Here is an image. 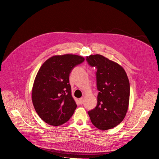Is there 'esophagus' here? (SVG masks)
<instances>
[{
  "mask_svg": "<svg viewBox=\"0 0 159 159\" xmlns=\"http://www.w3.org/2000/svg\"><path fill=\"white\" fill-rule=\"evenodd\" d=\"M79 102L80 103V104H82L83 102H84V98H81L79 99Z\"/></svg>",
  "mask_w": 159,
  "mask_h": 159,
  "instance_id": "34e87169",
  "label": "esophagus"
}]
</instances>
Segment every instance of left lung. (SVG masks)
Masks as SVG:
<instances>
[{
	"instance_id": "left-lung-1",
	"label": "left lung",
	"mask_w": 159,
	"mask_h": 159,
	"mask_svg": "<svg viewBox=\"0 0 159 159\" xmlns=\"http://www.w3.org/2000/svg\"><path fill=\"white\" fill-rule=\"evenodd\" d=\"M89 65L97 69L98 104L88 114L98 129L107 130L125 118L129 99V82L123 68L101 55L87 57Z\"/></svg>"
}]
</instances>
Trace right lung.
<instances>
[{
    "label": "right lung",
    "mask_w": 159,
    "mask_h": 159,
    "mask_svg": "<svg viewBox=\"0 0 159 159\" xmlns=\"http://www.w3.org/2000/svg\"><path fill=\"white\" fill-rule=\"evenodd\" d=\"M84 60L76 55H55L40 67L32 89V101L37 114L45 123L60 126L73 115L77 104L72 96L69 76L74 68Z\"/></svg>",
    "instance_id": "right-lung-1"
}]
</instances>
